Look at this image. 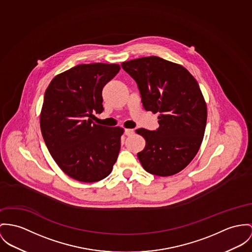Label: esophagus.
Segmentation results:
<instances>
[{"label":"esophagus","instance_id":"34e87169","mask_svg":"<svg viewBox=\"0 0 252 252\" xmlns=\"http://www.w3.org/2000/svg\"><path fill=\"white\" fill-rule=\"evenodd\" d=\"M125 133H126V136L132 135V134L134 133V130L131 129V128H126V129L125 130Z\"/></svg>","mask_w":252,"mask_h":252}]
</instances>
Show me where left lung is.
<instances>
[{
	"mask_svg": "<svg viewBox=\"0 0 252 252\" xmlns=\"http://www.w3.org/2000/svg\"><path fill=\"white\" fill-rule=\"evenodd\" d=\"M135 80L147 111L159 113L156 130L136 129L146 140L137 156L150 174L170 176L186 168L203 140L207 106L197 81L183 66L158 57L122 63Z\"/></svg>",
	"mask_w": 252,
	"mask_h": 252,
	"instance_id": "obj_1",
	"label": "left lung"
}]
</instances>
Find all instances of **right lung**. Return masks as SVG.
I'll return each mask as SVG.
<instances>
[{
    "instance_id": "1",
    "label": "right lung",
    "mask_w": 252,
    "mask_h": 252,
    "mask_svg": "<svg viewBox=\"0 0 252 252\" xmlns=\"http://www.w3.org/2000/svg\"><path fill=\"white\" fill-rule=\"evenodd\" d=\"M119 64H79L56 76L46 89L40 113L45 144L58 167L80 182H96L111 173L124 128L93 123L101 113L102 88Z\"/></svg>"
}]
</instances>
